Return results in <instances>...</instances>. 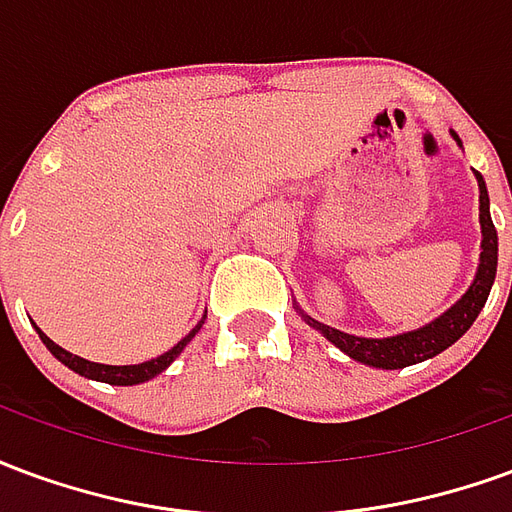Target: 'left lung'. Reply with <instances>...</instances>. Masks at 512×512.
<instances>
[{
  "label": "left lung",
  "instance_id": "obj_1",
  "mask_svg": "<svg viewBox=\"0 0 512 512\" xmlns=\"http://www.w3.org/2000/svg\"><path fill=\"white\" fill-rule=\"evenodd\" d=\"M452 139L461 145V139L455 131H450ZM477 186H480V263H477V274H474L472 285L463 293L461 299L452 304L450 310L441 312L439 318H433L419 329L411 332L392 334V337H356V334L340 332L332 329L326 323L315 321L307 312L296 304V310L304 318L307 326H312L315 332H321L332 345H337L345 356H351L354 362H362L367 367H378V370H400V367L419 365L425 359H433L441 351H447L452 343H458L463 334L472 329V323L477 321V315L488 301L491 285L496 277V257H499V238H496V227L491 222V202H488V189L480 172H474Z\"/></svg>",
  "mask_w": 512,
  "mask_h": 512
}]
</instances>
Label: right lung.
I'll return each mask as SVG.
<instances>
[{"mask_svg": "<svg viewBox=\"0 0 512 512\" xmlns=\"http://www.w3.org/2000/svg\"><path fill=\"white\" fill-rule=\"evenodd\" d=\"M205 318H208V312L202 315L200 321H197V326H194V329H191V332L186 334L178 345H172V348H169L167 354L156 356V359H147V362H139V365H101V362H90V359H82V356H76L71 354V351L60 348L54 340H49L46 334L40 332L38 326H35V332L40 334V340H43V345L49 348L51 354L57 356L65 367H71L73 373H79V376L84 378H93V381H104V384H112V386H134V384H145V381H150V378H156L158 373H164V370H167V367L172 365L180 354H183V348L194 340V334L200 332Z\"/></svg>", "mask_w": 512, "mask_h": 512, "instance_id": "right-lung-1", "label": "right lung"}]
</instances>
